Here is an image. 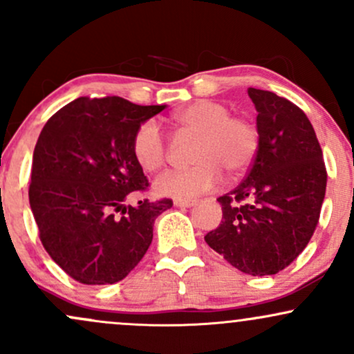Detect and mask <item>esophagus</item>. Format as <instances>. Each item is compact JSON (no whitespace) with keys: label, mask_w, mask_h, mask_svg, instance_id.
<instances>
[{"label":"esophagus","mask_w":354,"mask_h":354,"mask_svg":"<svg viewBox=\"0 0 354 354\" xmlns=\"http://www.w3.org/2000/svg\"><path fill=\"white\" fill-rule=\"evenodd\" d=\"M196 203V200H174V206H178V208H191Z\"/></svg>","instance_id":"34e87169"}]
</instances>
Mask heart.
<instances>
[{"label": "heart", "instance_id": "1", "mask_svg": "<svg viewBox=\"0 0 354 354\" xmlns=\"http://www.w3.org/2000/svg\"><path fill=\"white\" fill-rule=\"evenodd\" d=\"M173 123L198 136L191 161L193 166L163 174L154 185L161 196L189 200L221 183L225 169L239 176L250 168L259 148V133L253 121L231 116V109L216 101L201 100L173 113ZM133 156L148 173H156L166 163V141L160 126L145 121L133 136Z\"/></svg>", "mask_w": 354, "mask_h": 354}]
</instances>
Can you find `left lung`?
<instances>
[{
  "label": "left lung",
  "mask_w": 354,
  "mask_h": 354,
  "mask_svg": "<svg viewBox=\"0 0 354 354\" xmlns=\"http://www.w3.org/2000/svg\"><path fill=\"white\" fill-rule=\"evenodd\" d=\"M248 95L258 111V153L245 180L218 198L223 219L205 241L243 273L266 276L291 265L310 243L328 174L301 109L265 89Z\"/></svg>",
  "instance_id": "1"
}]
</instances>
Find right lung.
<instances>
[{"label":"right lung","mask_w":354,"mask_h":354,"mask_svg":"<svg viewBox=\"0 0 354 354\" xmlns=\"http://www.w3.org/2000/svg\"><path fill=\"white\" fill-rule=\"evenodd\" d=\"M165 108L120 96H81L39 133L30 206L44 250L76 281L113 284L126 278L151 245L154 219L173 206L166 198L124 206L129 194L148 188L133 156V136Z\"/></svg>","instance_id":"1"}]
</instances>
